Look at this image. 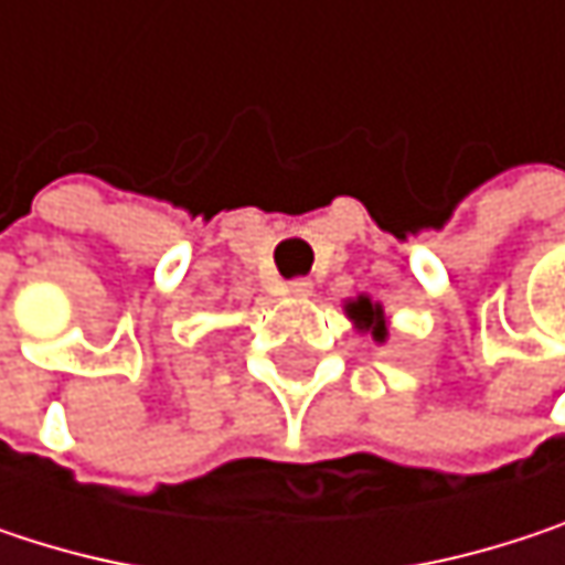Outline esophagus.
<instances>
[{"label": "esophagus", "mask_w": 565, "mask_h": 565, "mask_svg": "<svg viewBox=\"0 0 565 565\" xmlns=\"http://www.w3.org/2000/svg\"><path fill=\"white\" fill-rule=\"evenodd\" d=\"M310 290H313V284L307 281V278H297V281L287 284V294L290 297H310Z\"/></svg>", "instance_id": "esophagus-1"}]
</instances>
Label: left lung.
I'll return each mask as SVG.
<instances>
[{"label":"left lung","mask_w":565,"mask_h":565,"mask_svg":"<svg viewBox=\"0 0 565 565\" xmlns=\"http://www.w3.org/2000/svg\"><path fill=\"white\" fill-rule=\"evenodd\" d=\"M347 317L356 323V330H366V333H373L376 343H386L390 327H386V313H383L380 303H373L370 297H356V300L347 303Z\"/></svg>","instance_id":"8db88e82"}]
</instances>
